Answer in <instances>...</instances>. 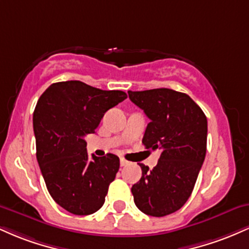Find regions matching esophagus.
<instances>
[{
	"label": "esophagus",
	"mask_w": 249,
	"mask_h": 249,
	"mask_svg": "<svg viewBox=\"0 0 249 249\" xmlns=\"http://www.w3.org/2000/svg\"><path fill=\"white\" fill-rule=\"evenodd\" d=\"M127 165H128V161L125 160L124 158H121V166L124 167V166H127Z\"/></svg>",
	"instance_id": "34e87169"
}]
</instances>
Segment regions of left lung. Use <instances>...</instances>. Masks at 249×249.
Returning a JSON list of instances; mask_svg holds the SVG:
<instances>
[{
  "instance_id": "1",
  "label": "left lung",
  "mask_w": 249,
  "mask_h": 249,
  "mask_svg": "<svg viewBox=\"0 0 249 249\" xmlns=\"http://www.w3.org/2000/svg\"><path fill=\"white\" fill-rule=\"evenodd\" d=\"M127 93L150 118L142 144L161 152L152 170L139 164L142 178L131 188L134 204L147 215H168L184 206L196 185L206 156L207 118L190 96L171 89Z\"/></svg>"
}]
</instances>
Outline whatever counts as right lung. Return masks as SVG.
I'll use <instances>...</instances> for the list:
<instances>
[{
    "label": "right lung",
    "instance_id": "1",
    "mask_svg": "<svg viewBox=\"0 0 249 249\" xmlns=\"http://www.w3.org/2000/svg\"><path fill=\"white\" fill-rule=\"evenodd\" d=\"M126 97L79 81L53 83L39 97L33 117L37 161L50 196L68 212L89 215L104 204L119 158L107 153L89 159L84 138Z\"/></svg>",
    "mask_w": 249,
    "mask_h": 249
}]
</instances>
